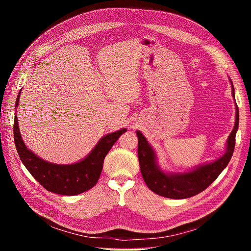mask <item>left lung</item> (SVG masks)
Returning <instances> with one entry per match:
<instances>
[{"mask_svg": "<svg viewBox=\"0 0 251 251\" xmlns=\"http://www.w3.org/2000/svg\"><path fill=\"white\" fill-rule=\"evenodd\" d=\"M231 93L234 98L232 81ZM239 127V108L235 103V123L226 141L224 155L214 161L200 164L185 172H165L158 164L156 151L140 131L138 137V159L142 177L151 192L170 199H186L198 195L214 182L229 163L235 144V134Z\"/></svg>", "mask_w": 251, "mask_h": 251, "instance_id": "obj_1", "label": "left lung"}]
</instances>
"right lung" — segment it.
Segmentation results:
<instances>
[{
	"mask_svg": "<svg viewBox=\"0 0 251 251\" xmlns=\"http://www.w3.org/2000/svg\"><path fill=\"white\" fill-rule=\"evenodd\" d=\"M20 95L16 101V113L20 102ZM126 132V128L107 134L97 142L92 151L81 160L71 164H56L44 160L30 151L21 136L19 120L14 116L13 136L14 143L25 168L33 178L47 191L65 196H75L92 188L101 174L103 160L109 151L120 135Z\"/></svg>",
	"mask_w": 251,
	"mask_h": 251,
	"instance_id": "obj_1",
	"label": "right lung"
}]
</instances>
